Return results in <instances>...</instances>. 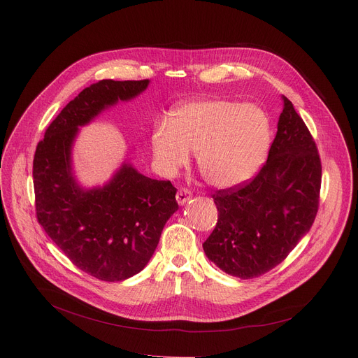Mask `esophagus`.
<instances>
[{"instance_id":"obj_1","label":"esophagus","mask_w":358,"mask_h":358,"mask_svg":"<svg viewBox=\"0 0 358 358\" xmlns=\"http://www.w3.org/2000/svg\"><path fill=\"white\" fill-rule=\"evenodd\" d=\"M192 199V192L187 189V187H181V189L177 192V201L178 204H185L187 201H189Z\"/></svg>"}]
</instances>
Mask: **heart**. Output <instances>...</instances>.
Listing matches in <instances>:
<instances>
[{"label": "heart", "mask_w": 358, "mask_h": 358, "mask_svg": "<svg viewBox=\"0 0 358 358\" xmlns=\"http://www.w3.org/2000/svg\"><path fill=\"white\" fill-rule=\"evenodd\" d=\"M270 124L266 113L254 106L224 100L182 104L171 123L154 126L150 146L164 174H174L196 152L203 178L229 189L251 178L266 158Z\"/></svg>", "instance_id": "heart-1"}]
</instances>
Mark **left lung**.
I'll use <instances>...</instances> for the list:
<instances>
[{
  "instance_id": "8db88e82",
  "label": "left lung",
  "mask_w": 358,
  "mask_h": 358,
  "mask_svg": "<svg viewBox=\"0 0 358 358\" xmlns=\"http://www.w3.org/2000/svg\"><path fill=\"white\" fill-rule=\"evenodd\" d=\"M283 100L264 165L251 180L212 196L217 223L203 250L222 271L243 280L283 262L319 209L321 157L303 119Z\"/></svg>"
}]
</instances>
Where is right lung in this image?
I'll return each mask as SVG.
<instances>
[{
  "mask_svg": "<svg viewBox=\"0 0 358 358\" xmlns=\"http://www.w3.org/2000/svg\"><path fill=\"white\" fill-rule=\"evenodd\" d=\"M149 81L103 80L69 101L37 143L33 184L37 222L84 273L122 281L148 264L164 224L178 209L177 189L122 168L103 189L81 190L71 173V146L80 126L106 107L136 97Z\"/></svg>",
  "mask_w": 358,
  "mask_h": 358,
  "instance_id": "add662e5",
  "label": "right lung"
}]
</instances>
